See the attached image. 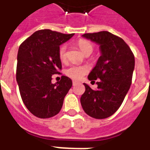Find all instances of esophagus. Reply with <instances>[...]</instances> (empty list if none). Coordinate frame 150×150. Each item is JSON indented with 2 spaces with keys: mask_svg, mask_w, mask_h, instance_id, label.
Returning a JSON list of instances; mask_svg holds the SVG:
<instances>
[{
  "mask_svg": "<svg viewBox=\"0 0 150 150\" xmlns=\"http://www.w3.org/2000/svg\"><path fill=\"white\" fill-rule=\"evenodd\" d=\"M78 83V81H72V84H73V86H75V85H76V84Z\"/></svg>",
  "mask_w": 150,
  "mask_h": 150,
  "instance_id": "1",
  "label": "esophagus"
}]
</instances>
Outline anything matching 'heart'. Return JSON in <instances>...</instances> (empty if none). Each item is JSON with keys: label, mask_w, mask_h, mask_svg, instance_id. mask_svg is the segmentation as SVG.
<instances>
[{"label": "heart", "mask_w": 150, "mask_h": 150, "mask_svg": "<svg viewBox=\"0 0 150 150\" xmlns=\"http://www.w3.org/2000/svg\"><path fill=\"white\" fill-rule=\"evenodd\" d=\"M78 45L86 55H89L93 52V45L89 41L86 39H79L77 42ZM58 55L62 61H65L67 58V45L63 44L59 47L58 49ZM88 71V69L85 66H79V65H72L69 67L65 71L66 74L69 78L79 80L81 79L86 75Z\"/></svg>", "instance_id": "heart-1"}]
</instances>
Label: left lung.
<instances>
[{
	"label": "left lung",
	"instance_id": "1",
	"mask_svg": "<svg viewBox=\"0 0 150 150\" xmlns=\"http://www.w3.org/2000/svg\"><path fill=\"white\" fill-rule=\"evenodd\" d=\"M82 37L99 45L101 56L88 76L98 80L97 89L84 83L86 91L81 97L85 112L95 119H105L118 110L132 83L135 57L121 38L109 31L87 33Z\"/></svg>",
	"mask_w": 150,
	"mask_h": 150
}]
</instances>
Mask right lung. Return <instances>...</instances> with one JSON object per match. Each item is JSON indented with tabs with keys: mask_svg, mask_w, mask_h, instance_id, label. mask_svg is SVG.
Masks as SVG:
<instances>
[{
	"mask_svg": "<svg viewBox=\"0 0 150 150\" xmlns=\"http://www.w3.org/2000/svg\"><path fill=\"white\" fill-rule=\"evenodd\" d=\"M73 35L43 29L35 31L19 47L16 79L23 103L36 117L57 115L72 86L71 79L64 75L52 84V76L62 70L59 46Z\"/></svg>",
	"mask_w": 150,
	"mask_h": 150,
	"instance_id": "right-lung-1",
	"label": "right lung"
}]
</instances>
